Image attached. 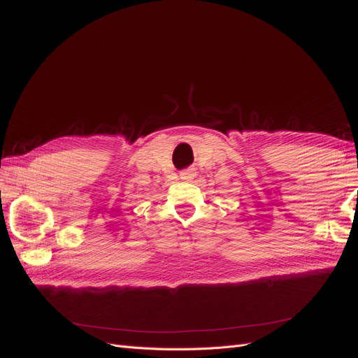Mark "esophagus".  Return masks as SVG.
<instances>
[{
    "mask_svg": "<svg viewBox=\"0 0 358 358\" xmlns=\"http://www.w3.org/2000/svg\"><path fill=\"white\" fill-rule=\"evenodd\" d=\"M194 178H196V169H185L180 171V179L182 180H192Z\"/></svg>",
    "mask_w": 358,
    "mask_h": 358,
    "instance_id": "esophagus-1",
    "label": "esophagus"
}]
</instances>
